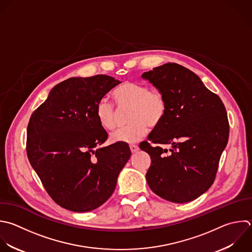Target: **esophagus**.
Returning a JSON list of instances; mask_svg holds the SVG:
<instances>
[{
	"mask_svg": "<svg viewBox=\"0 0 252 252\" xmlns=\"http://www.w3.org/2000/svg\"><path fill=\"white\" fill-rule=\"evenodd\" d=\"M130 150L134 154V153H137L139 151V147L137 145H130Z\"/></svg>",
	"mask_w": 252,
	"mask_h": 252,
	"instance_id": "esophagus-1",
	"label": "esophagus"
}]
</instances>
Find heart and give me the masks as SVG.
I'll return each instance as SVG.
<instances>
[{
	"instance_id": "1",
	"label": "heart",
	"mask_w": 252,
	"mask_h": 252,
	"mask_svg": "<svg viewBox=\"0 0 252 252\" xmlns=\"http://www.w3.org/2000/svg\"><path fill=\"white\" fill-rule=\"evenodd\" d=\"M113 97L120 111L129 108V125L111 135L113 142L133 144L141 140L149 126H158L167 114L168 103L164 93L149 89L145 84L124 82L113 92ZM96 117L106 130H114L118 122V111L108 98H101L96 104Z\"/></svg>"
}]
</instances>
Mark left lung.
Returning <instances> with one entry per match:
<instances>
[{"mask_svg":"<svg viewBox=\"0 0 252 252\" xmlns=\"http://www.w3.org/2000/svg\"><path fill=\"white\" fill-rule=\"evenodd\" d=\"M164 93L168 109L149 140L140 144L152 163L146 174L158 196L173 202H190L214 183L229 134L225 107L200 78L176 63H167L142 76ZM173 149L163 150L162 144Z\"/></svg>","mask_w":252,"mask_h":252,"instance_id":"8db88e82","label":"left lung"}]
</instances>
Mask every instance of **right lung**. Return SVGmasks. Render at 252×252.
Instances as JSON below:
<instances>
[{
    "mask_svg": "<svg viewBox=\"0 0 252 252\" xmlns=\"http://www.w3.org/2000/svg\"><path fill=\"white\" fill-rule=\"evenodd\" d=\"M120 81L106 75L71 78L56 85L32 113L27 154L48 195L73 212L93 211L114 192L131 157L125 143L108 138L96 117L97 102Z\"/></svg>",
    "mask_w": 252,
    "mask_h": 252,
    "instance_id": "right-lung-1",
    "label": "right lung"
}]
</instances>
